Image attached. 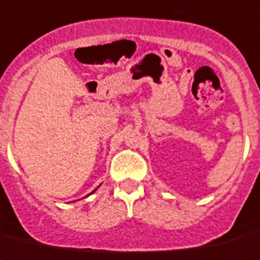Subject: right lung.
<instances>
[{
	"mask_svg": "<svg viewBox=\"0 0 260 260\" xmlns=\"http://www.w3.org/2000/svg\"><path fill=\"white\" fill-rule=\"evenodd\" d=\"M93 192H94V190H93Z\"/></svg>",
	"mask_w": 260,
	"mask_h": 260,
	"instance_id": "obj_1",
	"label": "right lung"
}]
</instances>
